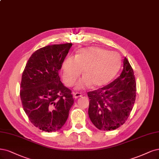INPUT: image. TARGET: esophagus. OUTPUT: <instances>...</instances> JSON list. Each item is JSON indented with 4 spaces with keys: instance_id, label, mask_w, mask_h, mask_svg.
<instances>
[{
    "instance_id": "1",
    "label": "esophagus",
    "mask_w": 159,
    "mask_h": 159,
    "mask_svg": "<svg viewBox=\"0 0 159 159\" xmlns=\"http://www.w3.org/2000/svg\"><path fill=\"white\" fill-rule=\"evenodd\" d=\"M74 97L75 98H78L82 96L80 93H74Z\"/></svg>"
}]
</instances>
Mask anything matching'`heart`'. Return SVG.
<instances>
[{
  "instance_id": "b5f03b06",
  "label": "heart",
  "mask_w": 159,
  "mask_h": 159,
  "mask_svg": "<svg viewBox=\"0 0 159 159\" xmlns=\"http://www.w3.org/2000/svg\"><path fill=\"white\" fill-rule=\"evenodd\" d=\"M120 66L118 54L99 47L84 48L75 57H68L62 65L64 84L72 86L80 75L84 77L76 86L78 89L90 87H101L109 83L117 74Z\"/></svg>"
}]
</instances>
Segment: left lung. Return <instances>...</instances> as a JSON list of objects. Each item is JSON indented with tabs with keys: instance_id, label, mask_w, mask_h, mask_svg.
Segmentation results:
<instances>
[{
	"instance_id": "left-lung-1",
	"label": "left lung",
	"mask_w": 159,
	"mask_h": 159,
	"mask_svg": "<svg viewBox=\"0 0 159 159\" xmlns=\"http://www.w3.org/2000/svg\"><path fill=\"white\" fill-rule=\"evenodd\" d=\"M123 70L114 81L101 88L89 91V116L100 130L116 129L129 117L135 103L136 82L134 70L126 58Z\"/></svg>"
}]
</instances>
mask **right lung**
I'll return each mask as SVG.
<instances>
[{"label":"right lung","instance_id":"obj_1","mask_svg":"<svg viewBox=\"0 0 159 159\" xmlns=\"http://www.w3.org/2000/svg\"><path fill=\"white\" fill-rule=\"evenodd\" d=\"M72 43L38 49L27 61L21 76L20 98L24 110L35 127L57 132L68 119L74 104L70 89L58 75Z\"/></svg>","mask_w":159,"mask_h":159}]
</instances>
